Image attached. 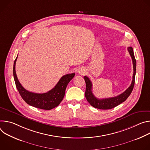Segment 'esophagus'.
I'll list each match as a JSON object with an SVG mask.
<instances>
[{
    "mask_svg": "<svg viewBox=\"0 0 150 150\" xmlns=\"http://www.w3.org/2000/svg\"><path fill=\"white\" fill-rule=\"evenodd\" d=\"M77 73H78L79 74H84L85 73V70H84L83 69H79V70L77 71Z\"/></svg>",
    "mask_w": 150,
    "mask_h": 150,
    "instance_id": "1",
    "label": "esophagus"
}]
</instances>
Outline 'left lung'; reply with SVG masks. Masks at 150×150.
I'll use <instances>...</instances> for the list:
<instances>
[{
  "label": "left lung",
  "mask_w": 150,
  "mask_h": 150,
  "mask_svg": "<svg viewBox=\"0 0 150 150\" xmlns=\"http://www.w3.org/2000/svg\"><path fill=\"white\" fill-rule=\"evenodd\" d=\"M128 52H129L130 55L131 56L133 67H134V74H133L132 81L130 86L122 93L120 95L112 98H103V99H98L96 98L92 93V82L87 76L84 77V79L86 82V91H85V97L87 99L88 103L94 108L101 110H109L119 105L121 103L125 101L127 98L129 96L130 93L134 89L135 85V74H136V66L137 62L134 56V51L132 47H127Z\"/></svg>",
  "instance_id": "left-lung-1"
}]
</instances>
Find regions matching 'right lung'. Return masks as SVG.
Wrapping results in <instances>:
<instances>
[{
    "label": "right lung",
    "mask_w": 150,
    "mask_h": 150,
    "mask_svg": "<svg viewBox=\"0 0 150 150\" xmlns=\"http://www.w3.org/2000/svg\"><path fill=\"white\" fill-rule=\"evenodd\" d=\"M17 57L13 63V74L16 87L24 101L31 106L45 110H50L59 105L65 95L66 88L70 80L74 77L75 73L63 76L55 86L46 93H37L29 92L23 87L16 74L15 64Z\"/></svg>",
    "instance_id": "right-lung-1"
}]
</instances>
